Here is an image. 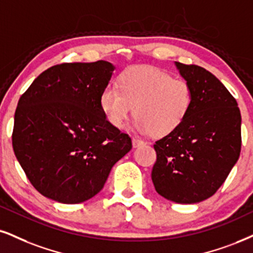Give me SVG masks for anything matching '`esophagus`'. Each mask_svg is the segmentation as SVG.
Returning <instances> with one entry per match:
<instances>
[{"mask_svg":"<svg viewBox=\"0 0 253 253\" xmlns=\"http://www.w3.org/2000/svg\"><path fill=\"white\" fill-rule=\"evenodd\" d=\"M142 144H144V141H143V139L138 138V137H132V145L133 146H139Z\"/></svg>","mask_w":253,"mask_h":253,"instance_id":"1","label":"esophagus"}]
</instances>
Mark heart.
Returning <instances> with one entry per match:
<instances>
[{"instance_id": "heart-1", "label": "heart", "mask_w": 253, "mask_h": 253, "mask_svg": "<svg viewBox=\"0 0 253 253\" xmlns=\"http://www.w3.org/2000/svg\"><path fill=\"white\" fill-rule=\"evenodd\" d=\"M116 88H105L101 110L115 127L126 124L135 107L139 131L167 136L182 126L193 103L191 84L149 65H133L122 71Z\"/></svg>"}]
</instances>
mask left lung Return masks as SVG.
Here are the masks:
<instances>
[{"instance_id": "left-lung-1", "label": "left lung", "mask_w": 253, "mask_h": 253, "mask_svg": "<svg viewBox=\"0 0 253 253\" xmlns=\"http://www.w3.org/2000/svg\"><path fill=\"white\" fill-rule=\"evenodd\" d=\"M176 65L191 84L193 103L182 126L154 144L151 178L164 198L193 204L214 195L238 161L242 116L236 98L210 71Z\"/></svg>"}]
</instances>
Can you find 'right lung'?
Listing matches in <instances>:
<instances>
[{"label":"right lung","instance_id":"add662e5","mask_svg":"<svg viewBox=\"0 0 253 253\" xmlns=\"http://www.w3.org/2000/svg\"><path fill=\"white\" fill-rule=\"evenodd\" d=\"M112 71L107 61L54 65L18 99L12 149L44 197L65 204L88 201L132 148L130 136L112 126L99 105Z\"/></svg>","mask_w":253,"mask_h":253}]
</instances>
